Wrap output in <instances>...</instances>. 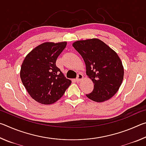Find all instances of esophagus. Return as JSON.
Masks as SVG:
<instances>
[{"instance_id":"1","label":"esophagus","mask_w":146,"mask_h":146,"mask_svg":"<svg viewBox=\"0 0 146 146\" xmlns=\"http://www.w3.org/2000/svg\"><path fill=\"white\" fill-rule=\"evenodd\" d=\"M84 78V76L82 73H79L77 75V78H76V82H80V81H81L82 80V79Z\"/></svg>"}]
</instances>
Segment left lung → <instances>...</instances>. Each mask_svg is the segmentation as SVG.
Segmentation results:
<instances>
[{
	"label": "left lung",
	"mask_w": 146,
	"mask_h": 146,
	"mask_svg": "<svg viewBox=\"0 0 146 146\" xmlns=\"http://www.w3.org/2000/svg\"><path fill=\"white\" fill-rule=\"evenodd\" d=\"M72 45L83 58L86 75L94 84L87 97L97 102L110 99L119 90L124 75L117 53L98 38L77 40Z\"/></svg>",
	"instance_id": "1"
}]
</instances>
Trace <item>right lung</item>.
<instances>
[{
  "label": "right lung",
  "instance_id": "right-lung-1",
  "mask_svg": "<svg viewBox=\"0 0 146 146\" xmlns=\"http://www.w3.org/2000/svg\"><path fill=\"white\" fill-rule=\"evenodd\" d=\"M67 42H46L29 52L22 64L20 76L30 97L42 104H52L62 97L71 81L56 66Z\"/></svg>",
  "mask_w": 146,
  "mask_h": 146
}]
</instances>
